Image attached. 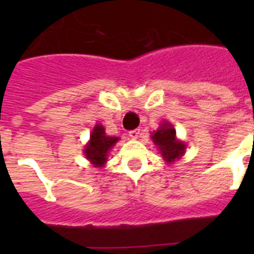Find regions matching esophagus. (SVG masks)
Here are the masks:
<instances>
[{
  "label": "esophagus",
  "mask_w": 254,
  "mask_h": 254,
  "mask_svg": "<svg viewBox=\"0 0 254 254\" xmlns=\"http://www.w3.org/2000/svg\"><path fill=\"white\" fill-rule=\"evenodd\" d=\"M128 134L132 140H136L138 137V134H140V129H132V131H129Z\"/></svg>",
  "instance_id": "1"
}]
</instances>
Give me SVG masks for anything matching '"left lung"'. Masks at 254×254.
<instances>
[{"label":"left lung","mask_w":254,"mask_h":254,"mask_svg":"<svg viewBox=\"0 0 254 254\" xmlns=\"http://www.w3.org/2000/svg\"><path fill=\"white\" fill-rule=\"evenodd\" d=\"M151 138L167 163H173L176 159H181V156L185 155L186 143L177 140L176 129L170 123H161L160 127L151 133Z\"/></svg>","instance_id":"obj_1"}]
</instances>
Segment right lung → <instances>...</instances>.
Returning <instances> with one entry per match:
<instances>
[{
  "instance_id": "right-lung-1",
  "label": "right lung",
  "mask_w": 254,
  "mask_h": 254,
  "mask_svg": "<svg viewBox=\"0 0 254 254\" xmlns=\"http://www.w3.org/2000/svg\"><path fill=\"white\" fill-rule=\"evenodd\" d=\"M118 140H120L118 137L107 136L104 127L98 123L91 131L90 141L87 142L84 149L85 156L91 164H94V167L102 168L107 163L108 152L116 145Z\"/></svg>"
}]
</instances>
